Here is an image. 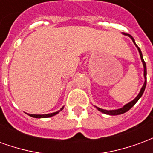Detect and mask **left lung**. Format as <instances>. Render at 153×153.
I'll return each mask as SVG.
<instances>
[{"mask_svg":"<svg viewBox=\"0 0 153 153\" xmlns=\"http://www.w3.org/2000/svg\"><path fill=\"white\" fill-rule=\"evenodd\" d=\"M125 35H128L129 38H131L132 41L134 42V43L135 44V46L137 47V48H138V52H139V54H140V57H141V60H142V62H143V67H144V78H145V82H144V84H143V86L141 88V91H140V93H138V95L136 97H135L134 99L133 100L132 102H130L129 103H128V104H126L125 106H124L122 108H120V109H118V110H115V111H106V110H103V109H101V108H98V107H97V110L98 111H100L101 112L104 113V114H106V115H120V114H123V113L126 112V111H128V110L131 109V107H133V106H134L135 103L137 102L138 101V99L142 97V95H143V92H144L145 90V88H146V84H147V68H146V63H145L144 60H143V54H142L141 52V50H140V48L136 45V43H135L134 42V39L133 38V37H132L131 35L128 34V33H124Z\"/></svg>","mask_w":153,"mask_h":153,"instance_id":"8db88e82","label":"left lung"}]
</instances>
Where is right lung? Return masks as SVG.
I'll list each match as a JSON object with an SVG mask.
<instances>
[{
    "label": "right lung",
    "instance_id": "right-lung-1",
    "mask_svg": "<svg viewBox=\"0 0 153 153\" xmlns=\"http://www.w3.org/2000/svg\"><path fill=\"white\" fill-rule=\"evenodd\" d=\"M64 108V106L60 110V111H57L56 112H54V113H50V114H46V115H31L30 114V116L32 117H34V118H47V117H51V116H53V115H56L57 113H59L60 111H62Z\"/></svg>",
    "mask_w": 153,
    "mask_h": 153
}]
</instances>
